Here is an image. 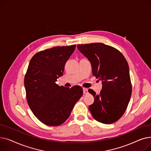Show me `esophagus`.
<instances>
[{"label": "esophagus", "mask_w": 151, "mask_h": 151, "mask_svg": "<svg viewBox=\"0 0 151 151\" xmlns=\"http://www.w3.org/2000/svg\"><path fill=\"white\" fill-rule=\"evenodd\" d=\"M83 93L84 94H88V89H86V88H83Z\"/></svg>", "instance_id": "esophagus-1"}]
</instances>
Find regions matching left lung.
Listing matches in <instances>:
<instances>
[{"instance_id": "1", "label": "left lung", "mask_w": 151, "mask_h": 151, "mask_svg": "<svg viewBox=\"0 0 151 151\" xmlns=\"http://www.w3.org/2000/svg\"><path fill=\"white\" fill-rule=\"evenodd\" d=\"M78 49L90 61L92 75L101 81L102 89L89 106L95 119L105 124L115 122L122 117L132 95L128 63L123 54L114 47L101 43L78 45Z\"/></svg>"}]
</instances>
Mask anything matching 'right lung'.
<instances>
[{"mask_svg": "<svg viewBox=\"0 0 151 151\" xmlns=\"http://www.w3.org/2000/svg\"><path fill=\"white\" fill-rule=\"evenodd\" d=\"M75 47V45L54 47L37 52L30 60L24 77L27 100L34 114L47 125L64 122L83 96L80 86L70 89L56 84Z\"/></svg>", "mask_w": 151, "mask_h": 151, "instance_id": "obj_1", "label": "right lung"}]
</instances>
